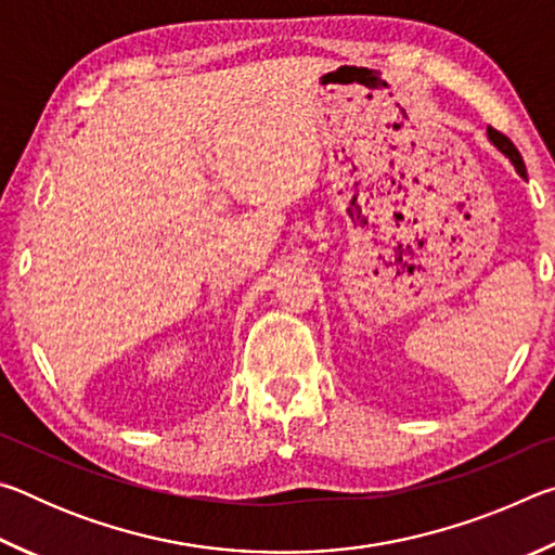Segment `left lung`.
<instances>
[{
  "instance_id": "8db88e82",
  "label": "left lung",
  "mask_w": 555,
  "mask_h": 555,
  "mask_svg": "<svg viewBox=\"0 0 555 555\" xmlns=\"http://www.w3.org/2000/svg\"><path fill=\"white\" fill-rule=\"evenodd\" d=\"M487 137H490V142L500 149V152L509 158V162L514 164V168H516V173H519L521 178H526V166H524V158H521V154H519V149H516L509 139H506L502 131H496V129H487Z\"/></svg>"
}]
</instances>
